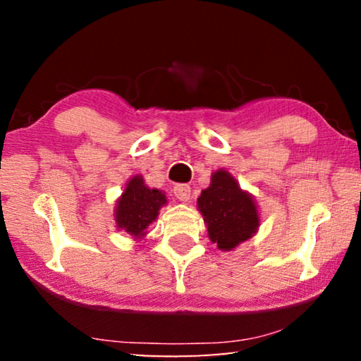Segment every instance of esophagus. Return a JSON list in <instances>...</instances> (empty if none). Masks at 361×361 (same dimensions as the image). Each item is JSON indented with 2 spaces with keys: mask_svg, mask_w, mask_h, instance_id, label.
<instances>
[{
  "mask_svg": "<svg viewBox=\"0 0 361 361\" xmlns=\"http://www.w3.org/2000/svg\"><path fill=\"white\" fill-rule=\"evenodd\" d=\"M175 197L181 200V202H188L189 197H191V186L189 185H176L173 188Z\"/></svg>",
  "mask_w": 361,
  "mask_h": 361,
  "instance_id": "1",
  "label": "esophagus"
}]
</instances>
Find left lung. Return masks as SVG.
Masks as SVG:
<instances>
[{"label": "left lung", "mask_w": 361, "mask_h": 361, "mask_svg": "<svg viewBox=\"0 0 361 361\" xmlns=\"http://www.w3.org/2000/svg\"><path fill=\"white\" fill-rule=\"evenodd\" d=\"M209 239L223 252H231L258 232L261 219L253 195L243 191L228 170L212 173L210 186L197 197Z\"/></svg>", "instance_id": "obj_1"}]
</instances>
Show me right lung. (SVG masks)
Listing matches in <instances>:
<instances>
[{
    "instance_id": "1",
    "label": "right lung",
    "mask_w": 361,
    "mask_h": 361,
    "mask_svg": "<svg viewBox=\"0 0 361 361\" xmlns=\"http://www.w3.org/2000/svg\"><path fill=\"white\" fill-rule=\"evenodd\" d=\"M164 205H167L166 192L151 189L142 175L132 176L121 197L116 200V228L132 235L135 240H142L146 235V229L156 221L159 210Z\"/></svg>"
}]
</instances>
